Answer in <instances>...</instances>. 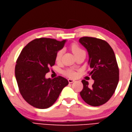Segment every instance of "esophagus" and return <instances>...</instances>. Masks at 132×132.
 Here are the masks:
<instances>
[{
  "instance_id": "esophagus-1",
  "label": "esophagus",
  "mask_w": 132,
  "mask_h": 132,
  "mask_svg": "<svg viewBox=\"0 0 132 132\" xmlns=\"http://www.w3.org/2000/svg\"><path fill=\"white\" fill-rule=\"evenodd\" d=\"M68 80H69V83H72V82H73L75 81V80L72 79H68Z\"/></svg>"
}]
</instances>
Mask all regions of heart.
Instances as JSON below:
<instances>
[{"mask_svg": "<svg viewBox=\"0 0 132 132\" xmlns=\"http://www.w3.org/2000/svg\"><path fill=\"white\" fill-rule=\"evenodd\" d=\"M71 50L73 52V53L74 54V55H77V54L79 53L80 52H83L84 51L82 50L77 45H76V44H73V45H72V46H71ZM62 54H63V51L62 50H60L59 51L56 55V57H55V60L56 61H60L61 59V57H62ZM66 74L69 76V77H75L76 76V73L72 71V70H68L66 72Z\"/></svg>", "mask_w": 132, "mask_h": 132, "instance_id": "b5f03b06", "label": "heart"}]
</instances>
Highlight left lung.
Returning <instances> with one entry per match:
<instances>
[{"instance_id": "left-lung-1", "label": "left lung", "mask_w": 132, "mask_h": 132, "mask_svg": "<svg viewBox=\"0 0 132 132\" xmlns=\"http://www.w3.org/2000/svg\"><path fill=\"white\" fill-rule=\"evenodd\" d=\"M79 42L88 52V64L94 83L91 87L85 80L81 81L83 89L80 95L87 104L100 106L111 98L118 86L119 70L115 53L106 41L91 37H81Z\"/></svg>"}]
</instances>
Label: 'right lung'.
<instances>
[{
    "instance_id": "obj_1",
    "label": "right lung",
    "mask_w": 132,
    "mask_h": 132,
    "mask_svg": "<svg viewBox=\"0 0 132 132\" xmlns=\"http://www.w3.org/2000/svg\"><path fill=\"white\" fill-rule=\"evenodd\" d=\"M66 41L50 38L35 39L24 47L17 59L15 77L19 92L24 100L35 108L51 106L69 84L61 76L52 79L46 78L50 67L55 65L57 53Z\"/></svg>"
}]
</instances>
